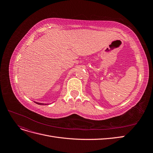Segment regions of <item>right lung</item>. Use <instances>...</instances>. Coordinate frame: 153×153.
Wrapping results in <instances>:
<instances>
[{"label":"right lung","instance_id":"1","mask_svg":"<svg viewBox=\"0 0 153 153\" xmlns=\"http://www.w3.org/2000/svg\"><path fill=\"white\" fill-rule=\"evenodd\" d=\"M34 102H35L36 103H37V104H38V105H48V104H45V103H38V102H36V101H34Z\"/></svg>","mask_w":153,"mask_h":153}]
</instances>
